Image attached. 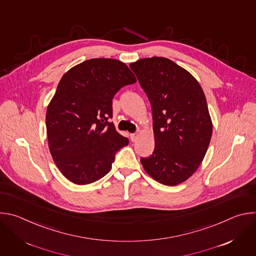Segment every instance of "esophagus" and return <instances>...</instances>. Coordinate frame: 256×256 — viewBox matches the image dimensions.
Segmentation results:
<instances>
[{"mask_svg": "<svg viewBox=\"0 0 256 256\" xmlns=\"http://www.w3.org/2000/svg\"><path fill=\"white\" fill-rule=\"evenodd\" d=\"M130 136L132 142H136L138 140V134H130Z\"/></svg>", "mask_w": 256, "mask_h": 256, "instance_id": "34e87169", "label": "esophagus"}]
</instances>
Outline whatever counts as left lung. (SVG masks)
I'll return each instance as SVG.
<instances>
[{
    "label": "left lung",
    "mask_w": 256,
    "mask_h": 256,
    "mask_svg": "<svg viewBox=\"0 0 256 256\" xmlns=\"http://www.w3.org/2000/svg\"><path fill=\"white\" fill-rule=\"evenodd\" d=\"M153 114L155 149L140 163L152 178L174 186L188 179L208 151L212 122L204 93L188 70L153 56L130 64Z\"/></svg>",
    "instance_id": "left-lung-1"
}]
</instances>
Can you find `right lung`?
<instances>
[{"label": "right lung", "mask_w": 256, "mask_h": 256, "mask_svg": "<svg viewBox=\"0 0 256 256\" xmlns=\"http://www.w3.org/2000/svg\"><path fill=\"white\" fill-rule=\"evenodd\" d=\"M136 82L128 66L114 58H91L62 77L46 109L50 152L62 174L85 186L112 169L118 151L128 144L112 122V98Z\"/></svg>", "instance_id": "obj_1"}]
</instances>
